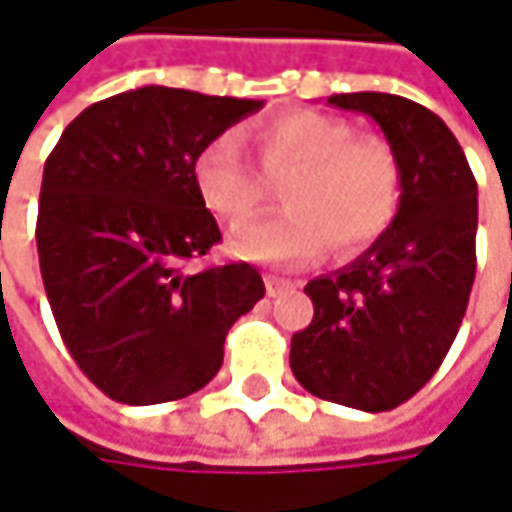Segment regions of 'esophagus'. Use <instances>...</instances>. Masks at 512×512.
<instances>
[{
  "mask_svg": "<svg viewBox=\"0 0 512 512\" xmlns=\"http://www.w3.org/2000/svg\"><path fill=\"white\" fill-rule=\"evenodd\" d=\"M299 281H287V278H278V275H266V290H269V296H278V293H284V290H293Z\"/></svg>",
  "mask_w": 512,
  "mask_h": 512,
  "instance_id": "esophagus-1",
  "label": "esophagus"
}]
</instances>
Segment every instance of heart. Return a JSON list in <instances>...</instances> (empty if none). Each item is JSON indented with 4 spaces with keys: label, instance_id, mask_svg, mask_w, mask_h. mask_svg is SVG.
<instances>
[{
    "label": "heart",
    "instance_id": "obj_1",
    "mask_svg": "<svg viewBox=\"0 0 512 512\" xmlns=\"http://www.w3.org/2000/svg\"><path fill=\"white\" fill-rule=\"evenodd\" d=\"M263 174L291 177L281 186L284 213L246 231L237 252L260 263H305L332 243L338 255L373 246L400 204V159L382 136H358L350 121L290 109L255 130ZM195 189L207 210L231 231L263 213L269 186L234 136H216L195 156Z\"/></svg>",
    "mask_w": 512,
    "mask_h": 512
}]
</instances>
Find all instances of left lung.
Instances as JSON below:
<instances>
[{"mask_svg": "<svg viewBox=\"0 0 512 512\" xmlns=\"http://www.w3.org/2000/svg\"><path fill=\"white\" fill-rule=\"evenodd\" d=\"M326 103L379 124L400 159V204L364 255L305 284L314 320L290 341V370L320 400L388 412L430 382L460 332L477 269V183L427 106L382 91Z\"/></svg>", "mask_w": 512, "mask_h": 512, "instance_id": "left-lung-1", "label": "left lung"}]
</instances>
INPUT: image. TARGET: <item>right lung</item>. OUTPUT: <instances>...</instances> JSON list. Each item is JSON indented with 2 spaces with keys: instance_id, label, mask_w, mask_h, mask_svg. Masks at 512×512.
<instances>
[{
  "instance_id": "obj_1",
  "label": "right lung",
  "mask_w": 512,
  "mask_h": 512,
  "mask_svg": "<svg viewBox=\"0 0 512 512\" xmlns=\"http://www.w3.org/2000/svg\"><path fill=\"white\" fill-rule=\"evenodd\" d=\"M260 106L145 85L79 112L47 156L41 275L64 347L106 397L195 394L219 373L228 329L263 299L249 263L183 269L222 240L195 156Z\"/></svg>"
}]
</instances>
